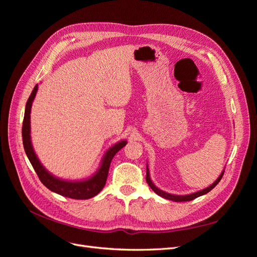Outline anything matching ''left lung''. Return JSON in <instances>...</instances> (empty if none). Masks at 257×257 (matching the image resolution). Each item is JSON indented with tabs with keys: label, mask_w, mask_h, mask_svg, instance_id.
I'll return each mask as SVG.
<instances>
[{
	"label": "left lung",
	"mask_w": 257,
	"mask_h": 257,
	"mask_svg": "<svg viewBox=\"0 0 257 257\" xmlns=\"http://www.w3.org/2000/svg\"><path fill=\"white\" fill-rule=\"evenodd\" d=\"M224 170H225V169H223V172L221 173V175H220L219 177H217L216 180H215L211 185H209L208 188H206V189H204V190L197 191V192L191 193V194H188V195H175V194H170V193H167V192H165V191H163V190L159 189L158 186L155 185V184L152 182V180H151L149 168H148V164H147V176H146V180H147L148 184H149L150 188H151L155 193H157L159 196H161V197H163V198H166V199L173 200V201H190V200L195 199V198H197V197H199V196H201V195H205V194H207V193H209L210 191H211V190L214 188V186L220 182V180H221L223 175H224Z\"/></svg>",
	"instance_id": "left-lung-1"
}]
</instances>
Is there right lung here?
<instances>
[{
	"mask_svg": "<svg viewBox=\"0 0 257 257\" xmlns=\"http://www.w3.org/2000/svg\"><path fill=\"white\" fill-rule=\"evenodd\" d=\"M38 84L35 85L28 99L26 105L25 118H23L22 124V142L30 163L32 164L42 183L50 191L60 194L62 196L69 197L73 199H89L94 197L105 186L108 176V170H109L110 163L115 153L120 149H122V148L127 144V142L120 141L118 143H115L112 147H110L109 149L104 153L96 172L89 178L80 179V180H64V179H60L56 176H53L44 167L41 161L38 160L37 155L33 149L32 141H31V108H32V104L36 96Z\"/></svg>",
	"mask_w": 257,
	"mask_h": 257,
	"instance_id": "obj_1",
	"label": "right lung"
}]
</instances>
